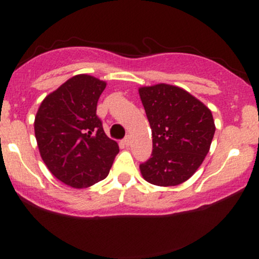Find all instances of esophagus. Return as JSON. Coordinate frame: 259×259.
<instances>
[{
  "label": "esophagus",
  "mask_w": 259,
  "mask_h": 259,
  "mask_svg": "<svg viewBox=\"0 0 259 259\" xmlns=\"http://www.w3.org/2000/svg\"><path fill=\"white\" fill-rule=\"evenodd\" d=\"M123 142H124V145L129 146V145H130V138H129V136H126V138L123 140Z\"/></svg>",
  "instance_id": "1"
}]
</instances>
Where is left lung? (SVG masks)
Masks as SVG:
<instances>
[{"label": "left lung", "instance_id": "8db88e82", "mask_svg": "<svg viewBox=\"0 0 259 259\" xmlns=\"http://www.w3.org/2000/svg\"><path fill=\"white\" fill-rule=\"evenodd\" d=\"M152 130V157L140 164L142 178L157 186H177L200 168L214 136L210 109L179 86L139 89Z\"/></svg>", "mask_w": 259, "mask_h": 259}]
</instances>
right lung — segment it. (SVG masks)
<instances>
[{"label": "right lung", "instance_id": "1", "mask_svg": "<svg viewBox=\"0 0 259 259\" xmlns=\"http://www.w3.org/2000/svg\"><path fill=\"white\" fill-rule=\"evenodd\" d=\"M106 85L95 76L78 74L47 95L35 117L41 158L55 178L74 189L105 179L119 152L96 115Z\"/></svg>", "mask_w": 259, "mask_h": 259}]
</instances>
